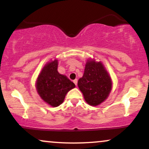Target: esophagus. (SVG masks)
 Listing matches in <instances>:
<instances>
[{
    "label": "esophagus",
    "mask_w": 149,
    "mask_h": 149,
    "mask_svg": "<svg viewBox=\"0 0 149 149\" xmlns=\"http://www.w3.org/2000/svg\"><path fill=\"white\" fill-rule=\"evenodd\" d=\"M73 83H75V85H77V83H78V80H77V79H75V80H73Z\"/></svg>",
    "instance_id": "esophagus-1"
}]
</instances>
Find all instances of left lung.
<instances>
[{
	"label": "left lung",
	"mask_w": 149,
	"mask_h": 149,
	"mask_svg": "<svg viewBox=\"0 0 149 149\" xmlns=\"http://www.w3.org/2000/svg\"><path fill=\"white\" fill-rule=\"evenodd\" d=\"M111 79L101 62L87 61L83 76L78 85L85 101L91 106H97L109 96L111 90Z\"/></svg>",
	"instance_id": "1"
}]
</instances>
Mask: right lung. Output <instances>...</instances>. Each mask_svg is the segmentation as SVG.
Listing matches in <instances>:
<instances>
[{"label": "right lung", "mask_w": 149, "mask_h": 149, "mask_svg": "<svg viewBox=\"0 0 149 149\" xmlns=\"http://www.w3.org/2000/svg\"><path fill=\"white\" fill-rule=\"evenodd\" d=\"M58 61L47 63L38 78L36 89L38 93L44 102L56 107L64 102L66 93L76 87L64 75L57 71Z\"/></svg>", "instance_id": "obj_1"}]
</instances>
